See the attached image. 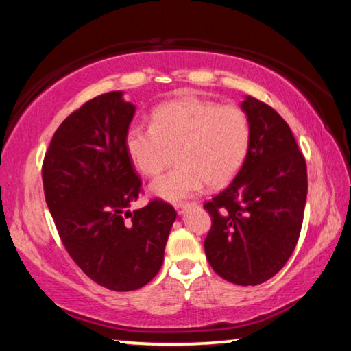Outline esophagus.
<instances>
[{
	"label": "esophagus",
	"mask_w": 351,
	"mask_h": 351,
	"mask_svg": "<svg viewBox=\"0 0 351 351\" xmlns=\"http://www.w3.org/2000/svg\"><path fill=\"white\" fill-rule=\"evenodd\" d=\"M195 202H181V204H175V208L178 210V213H183L184 210H188L189 207H194Z\"/></svg>",
	"instance_id": "esophagus-1"
}]
</instances>
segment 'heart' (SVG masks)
<instances>
[{"instance_id": "1", "label": "heart", "mask_w": 351, "mask_h": 351, "mask_svg": "<svg viewBox=\"0 0 351 351\" xmlns=\"http://www.w3.org/2000/svg\"><path fill=\"white\" fill-rule=\"evenodd\" d=\"M252 141V127L244 109L232 104L180 97L154 109L151 128L132 127L125 149L134 168L156 178L171 162L178 167L154 181L156 197L178 202L207 183L218 189L230 184L244 165Z\"/></svg>"}]
</instances>
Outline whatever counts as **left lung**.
<instances>
[{"label":"left lung","mask_w":351,"mask_h":351,"mask_svg":"<svg viewBox=\"0 0 351 351\" xmlns=\"http://www.w3.org/2000/svg\"><path fill=\"white\" fill-rule=\"evenodd\" d=\"M252 141L226 189L204 204L212 218L204 241L213 271L239 286L273 278L295 249L305 212L306 162L286 120L247 96Z\"/></svg>","instance_id":"1"}]
</instances>
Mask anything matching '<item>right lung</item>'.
Returning <instances> with one entry per match:
<instances>
[{
    "label": "right lung",
    "instance_id": "1",
    "mask_svg": "<svg viewBox=\"0 0 351 351\" xmlns=\"http://www.w3.org/2000/svg\"><path fill=\"white\" fill-rule=\"evenodd\" d=\"M134 106L121 91L85 102L56 130L45 154L43 188L59 237L88 278L115 292L146 286L160 269L176 212L143 193L125 149Z\"/></svg>",
    "mask_w": 351,
    "mask_h": 351
}]
</instances>
